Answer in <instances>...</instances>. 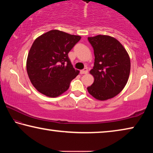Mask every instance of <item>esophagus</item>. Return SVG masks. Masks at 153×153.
Segmentation results:
<instances>
[{
	"instance_id": "obj_1",
	"label": "esophagus",
	"mask_w": 153,
	"mask_h": 153,
	"mask_svg": "<svg viewBox=\"0 0 153 153\" xmlns=\"http://www.w3.org/2000/svg\"><path fill=\"white\" fill-rule=\"evenodd\" d=\"M88 69L85 68L84 69H83V70L80 71V74H88Z\"/></svg>"
}]
</instances>
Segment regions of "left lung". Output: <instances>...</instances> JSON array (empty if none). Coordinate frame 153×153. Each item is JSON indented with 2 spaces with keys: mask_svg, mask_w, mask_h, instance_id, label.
<instances>
[{
  "mask_svg": "<svg viewBox=\"0 0 153 153\" xmlns=\"http://www.w3.org/2000/svg\"><path fill=\"white\" fill-rule=\"evenodd\" d=\"M94 48V67L90 74L94 82L88 87L96 99L106 100L120 93L130 73V59L123 46L112 36L97 35L88 38Z\"/></svg>",
  "mask_w": 153,
  "mask_h": 153,
  "instance_id": "left-lung-1",
  "label": "left lung"
}]
</instances>
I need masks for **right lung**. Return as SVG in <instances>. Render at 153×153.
Returning a JSON list of instances; mask_svg holds the SVG:
<instances>
[{"mask_svg":"<svg viewBox=\"0 0 153 153\" xmlns=\"http://www.w3.org/2000/svg\"><path fill=\"white\" fill-rule=\"evenodd\" d=\"M80 39L79 36L53 30L34 40L28 53L26 69L38 92L55 98L68 90L71 80L79 73L73 67L68 53Z\"/></svg>","mask_w":153,"mask_h":153,"instance_id":"right-lung-1","label":"right lung"}]
</instances>
